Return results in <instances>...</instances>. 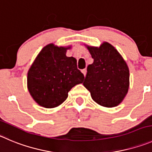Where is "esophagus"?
Here are the masks:
<instances>
[{
  "mask_svg": "<svg viewBox=\"0 0 152 152\" xmlns=\"http://www.w3.org/2000/svg\"><path fill=\"white\" fill-rule=\"evenodd\" d=\"M82 73H83V74H84V76H86V73H87V70H86V69H83V70H82Z\"/></svg>",
  "mask_w": 152,
  "mask_h": 152,
  "instance_id": "esophagus-1",
  "label": "esophagus"
}]
</instances>
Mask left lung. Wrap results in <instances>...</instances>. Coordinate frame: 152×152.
I'll return each mask as SVG.
<instances>
[{"instance_id": "1", "label": "left lung", "mask_w": 152, "mask_h": 152, "mask_svg": "<svg viewBox=\"0 0 152 152\" xmlns=\"http://www.w3.org/2000/svg\"><path fill=\"white\" fill-rule=\"evenodd\" d=\"M94 62L87 67L83 86L94 101L105 107L122 102L129 88V69L119 52L107 42L100 47L87 46Z\"/></svg>"}]
</instances>
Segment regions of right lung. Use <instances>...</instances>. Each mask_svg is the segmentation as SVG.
<instances>
[{
	"label": "right lung",
	"mask_w": 152,
	"mask_h": 152,
	"mask_svg": "<svg viewBox=\"0 0 152 152\" xmlns=\"http://www.w3.org/2000/svg\"><path fill=\"white\" fill-rule=\"evenodd\" d=\"M70 46L48 44L39 52L28 73V88L34 100L45 108L57 107L65 101L68 92L83 83L84 75L73 57H66Z\"/></svg>",
	"instance_id": "1"
}]
</instances>
